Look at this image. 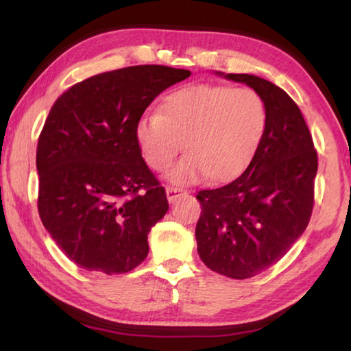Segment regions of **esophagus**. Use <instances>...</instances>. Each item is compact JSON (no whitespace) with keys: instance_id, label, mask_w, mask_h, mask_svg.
I'll return each mask as SVG.
<instances>
[{"instance_id":"1","label":"esophagus","mask_w":351,"mask_h":351,"mask_svg":"<svg viewBox=\"0 0 351 351\" xmlns=\"http://www.w3.org/2000/svg\"><path fill=\"white\" fill-rule=\"evenodd\" d=\"M184 193H185V190L179 189V186H171V185L166 186V196H167V199L171 201V203H172V201H176L180 195H184Z\"/></svg>"}]
</instances>
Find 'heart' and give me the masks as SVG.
<instances>
[{
    "label": "heart",
    "instance_id": "1",
    "mask_svg": "<svg viewBox=\"0 0 351 351\" xmlns=\"http://www.w3.org/2000/svg\"><path fill=\"white\" fill-rule=\"evenodd\" d=\"M268 108L249 86L196 83L166 95L160 110L145 112L136 123L141 155L155 171H165L182 148L185 156L167 179L191 184L234 179L256 156L265 136Z\"/></svg>",
    "mask_w": 351,
    "mask_h": 351
}]
</instances>
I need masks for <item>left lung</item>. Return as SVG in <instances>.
<instances>
[{
    "mask_svg": "<svg viewBox=\"0 0 351 351\" xmlns=\"http://www.w3.org/2000/svg\"><path fill=\"white\" fill-rule=\"evenodd\" d=\"M225 78L262 94L267 131L238 179L198 191L201 215L195 234L206 267L246 280L281 261L305 232L315 204L318 153L300 108L285 90L247 73Z\"/></svg>",
    "mask_w": 351,
    "mask_h": 351,
    "instance_id": "8db88e82",
    "label": "left lung"
}]
</instances>
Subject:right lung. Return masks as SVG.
Listing matches in <instances>:
<instances>
[{"instance_id": "right-lung-1", "label": "right lung", "mask_w": 351, "mask_h": 351, "mask_svg": "<svg viewBox=\"0 0 351 351\" xmlns=\"http://www.w3.org/2000/svg\"><path fill=\"white\" fill-rule=\"evenodd\" d=\"M191 71L126 66L65 90L38 138V213L70 261L88 271L128 273L145 261L148 232L169 209L143 161L136 123Z\"/></svg>"}]
</instances>
